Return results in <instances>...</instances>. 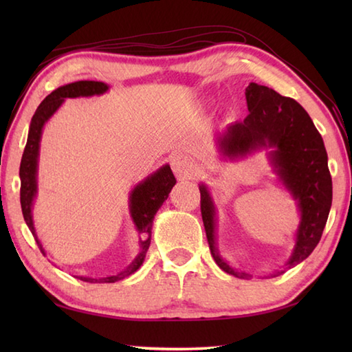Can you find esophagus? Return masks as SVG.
<instances>
[{
	"label": "esophagus",
	"instance_id": "34e87169",
	"mask_svg": "<svg viewBox=\"0 0 352 352\" xmlns=\"http://www.w3.org/2000/svg\"><path fill=\"white\" fill-rule=\"evenodd\" d=\"M170 168L180 177H193L197 174V164L190 157L184 155L182 153H175L170 155Z\"/></svg>",
	"mask_w": 352,
	"mask_h": 352
}]
</instances>
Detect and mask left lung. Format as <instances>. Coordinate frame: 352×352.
Wrapping results in <instances>:
<instances>
[{
  "label": "left lung",
  "mask_w": 352,
  "mask_h": 352,
  "mask_svg": "<svg viewBox=\"0 0 352 352\" xmlns=\"http://www.w3.org/2000/svg\"><path fill=\"white\" fill-rule=\"evenodd\" d=\"M250 113L218 136V149L227 159H239L260 148H274L269 160L280 182L286 186L300 210V226L287 269L307 258L320 241L333 201V183L328 169L324 140L301 104L274 89L250 83L245 91ZM201 214L210 252L216 263L237 278L250 274L237 272L219 254L216 245V208L206 184L199 186ZM284 271L274 272L276 276Z\"/></svg>",
  "instance_id": "8db88e82"
}]
</instances>
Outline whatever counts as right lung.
I'll return each mask as SVG.
<instances>
[{
    "label": "right lung",
    "instance_id": "obj_1",
    "mask_svg": "<svg viewBox=\"0 0 352 352\" xmlns=\"http://www.w3.org/2000/svg\"><path fill=\"white\" fill-rule=\"evenodd\" d=\"M109 91V86L102 81H76V83H69L60 86L56 91H52L47 98H45L34 115L32 118V124H30L27 145L22 154L21 168H19V178H21V208L22 214H24L25 223L28 226L32 234L34 236L37 246H39L42 254L45 250L42 248V243L37 239L34 223H33V201L37 193V157H39V144L42 136V129L45 122L56 113L57 109L62 106L66 98H77V96H92V95H101ZM177 183L174 174L169 168V164H164L160 169H157L154 174L146 177L144 182L139 183L130 193V213L131 219L139 231L140 237V251L131 263L122 269L121 272L109 276H101V278H92V276H77L81 281L86 283H116L119 280H124L125 276H130L142 266L146 256V251L151 243V228L153 221L157 210L162 207L164 201L168 199L169 192Z\"/></svg>",
    "mask_w": 352,
    "mask_h": 352
}]
</instances>
